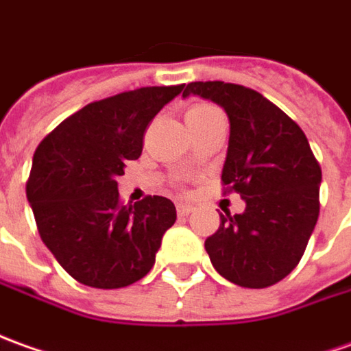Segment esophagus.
Masks as SVG:
<instances>
[{"label":"esophagus","instance_id":"obj_1","mask_svg":"<svg viewBox=\"0 0 351 351\" xmlns=\"http://www.w3.org/2000/svg\"><path fill=\"white\" fill-rule=\"evenodd\" d=\"M176 211H178V215L180 217H186L194 211V207L188 206V204H176Z\"/></svg>","mask_w":351,"mask_h":351}]
</instances>
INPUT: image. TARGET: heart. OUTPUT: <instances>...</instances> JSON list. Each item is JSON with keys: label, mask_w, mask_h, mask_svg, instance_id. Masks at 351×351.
I'll return each mask as SVG.
<instances>
[{"label": "heart", "mask_w": 351, "mask_h": 351, "mask_svg": "<svg viewBox=\"0 0 351 351\" xmlns=\"http://www.w3.org/2000/svg\"><path fill=\"white\" fill-rule=\"evenodd\" d=\"M217 111L215 107L209 106V104H197V106L190 107V111L186 115H207V113H213Z\"/></svg>", "instance_id": "heart-1"}]
</instances>
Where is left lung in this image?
Instances as JSON below:
<instances>
[{
  "label": "left lung",
  "mask_w": 351,
  "mask_h": 351,
  "mask_svg": "<svg viewBox=\"0 0 351 351\" xmlns=\"http://www.w3.org/2000/svg\"><path fill=\"white\" fill-rule=\"evenodd\" d=\"M202 95L230 121L223 167L225 194L245 202L240 215H221L206 240L217 273L244 288H267L290 275L319 219L321 167L306 134L282 109L240 84L190 82L184 97Z\"/></svg>",
  "instance_id": "1"
}]
</instances>
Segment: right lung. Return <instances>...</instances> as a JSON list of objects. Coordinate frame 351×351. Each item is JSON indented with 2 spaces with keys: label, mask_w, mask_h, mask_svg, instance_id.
<instances>
[{
  "label": "right lung",
  "mask_w": 351,
  "mask_h": 351,
  "mask_svg": "<svg viewBox=\"0 0 351 351\" xmlns=\"http://www.w3.org/2000/svg\"><path fill=\"white\" fill-rule=\"evenodd\" d=\"M182 88L145 86L92 101L36 147L26 197L42 242L78 282L123 288L156 263L175 204L145 195L125 206L117 176L140 157L147 125Z\"/></svg>",
  "instance_id": "add662e5"
}]
</instances>
